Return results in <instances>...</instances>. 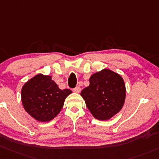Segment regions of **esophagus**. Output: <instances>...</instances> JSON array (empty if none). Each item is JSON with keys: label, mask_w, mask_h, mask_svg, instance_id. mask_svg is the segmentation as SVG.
I'll list each match as a JSON object with an SVG mask.
<instances>
[{"label": "esophagus", "mask_w": 159, "mask_h": 159, "mask_svg": "<svg viewBox=\"0 0 159 159\" xmlns=\"http://www.w3.org/2000/svg\"><path fill=\"white\" fill-rule=\"evenodd\" d=\"M73 91L77 93H80V91H81V88H80V86H77L76 88H75L74 89H73Z\"/></svg>", "instance_id": "34e87169"}]
</instances>
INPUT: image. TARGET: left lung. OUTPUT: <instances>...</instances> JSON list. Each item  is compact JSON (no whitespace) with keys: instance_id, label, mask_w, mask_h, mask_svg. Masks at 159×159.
Here are the masks:
<instances>
[{"instance_id":"obj_1","label":"left lung","mask_w":159,"mask_h":159,"mask_svg":"<svg viewBox=\"0 0 159 159\" xmlns=\"http://www.w3.org/2000/svg\"><path fill=\"white\" fill-rule=\"evenodd\" d=\"M90 85L81 95L93 117L107 120L119 113L126 98L123 78L110 69H103L90 78Z\"/></svg>"}]
</instances>
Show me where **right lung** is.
<instances>
[{"label":"right lung","mask_w":159,"mask_h":159,"mask_svg":"<svg viewBox=\"0 0 159 159\" xmlns=\"http://www.w3.org/2000/svg\"><path fill=\"white\" fill-rule=\"evenodd\" d=\"M71 91L61 90L49 75L38 74L23 86L21 100L25 110L40 122L54 119Z\"/></svg>","instance_id":"add662e5"}]
</instances>
